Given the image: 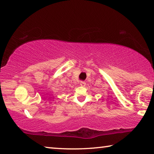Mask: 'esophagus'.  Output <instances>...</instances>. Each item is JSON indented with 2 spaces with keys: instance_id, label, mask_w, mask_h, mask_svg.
<instances>
[{
  "instance_id": "1",
  "label": "esophagus",
  "mask_w": 154,
  "mask_h": 154,
  "mask_svg": "<svg viewBox=\"0 0 154 154\" xmlns=\"http://www.w3.org/2000/svg\"><path fill=\"white\" fill-rule=\"evenodd\" d=\"M80 85H82V87H84V86H85V82H80Z\"/></svg>"
}]
</instances>
